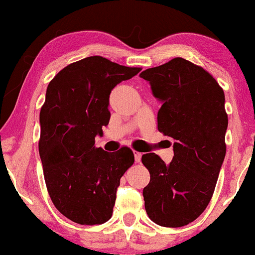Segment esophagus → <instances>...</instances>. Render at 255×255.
<instances>
[{
    "instance_id": "34e87169",
    "label": "esophagus",
    "mask_w": 255,
    "mask_h": 255,
    "mask_svg": "<svg viewBox=\"0 0 255 255\" xmlns=\"http://www.w3.org/2000/svg\"><path fill=\"white\" fill-rule=\"evenodd\" d=\"M141 156H142V154L140 153V152L134 151V158H135V163H140V160H141Z\"/></svg>"
}]
</instances>
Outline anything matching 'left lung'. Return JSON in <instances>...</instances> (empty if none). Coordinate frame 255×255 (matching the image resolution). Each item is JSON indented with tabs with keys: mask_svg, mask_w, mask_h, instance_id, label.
Instances as JSON below:
<instances>
[{
	"mask_svg": "<svg viewBox=\"0 0 255 255\" xmlns=\"http://www.w3.org/2000/svg\"><path fill=\"white\" fill-rule=\"evenodd\" d=\"M140 77L162 101L158 130L174 139L169 164L156 153L142 154L150 182L142 191L152 222L166 228L192 223L211 200L227 152L224 92L203 67L172 58Z\"/></svg>",
	"mask_w": 255,
	"mask_h": 255,
	"instance_id": "8db88e82",
	"label": "left lung"
}]
</instances>
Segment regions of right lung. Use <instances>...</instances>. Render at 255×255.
I'll return each instance as SVG.
<instances>
[{
    "label": "right lung",
    "instance_id": "1",
    "mask_svg": "<svg viewBox=\"0 0 255 255\" xmlns=\"http://www.w3.org/2000/svg\"><path fill=\"white\" fill-rule=\"evenodd\" d=\"M141 71L102 56L68 64L49 83L39 114L38 142L44 180L52 204L81 225L109 221L120 180L134 163L127 146L116 152L96 147L110 120L111 90Z\"/></svg>",
    "mask_w": 255,
    "mask_h": 255
}]
</instances>
